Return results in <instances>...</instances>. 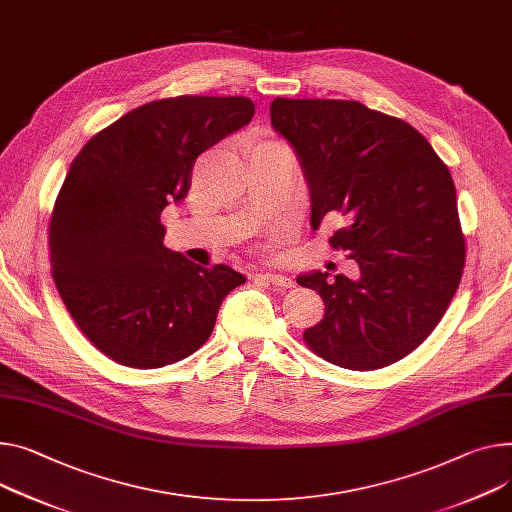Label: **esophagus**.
Returning a JSON list of instances; mask_svg holds the SVG:
<instances>
[{"label": "esophagus", "mask_w": 512, "mask_h": 512, "mask_svg": "<svg viewBox=\"0 0 512 512\" xmlns=\"http://www.w3.org/2000/svg\"><path fill=\"white\" fill-rule=\"evenodd\" d=\"M260 279L274 285V287H281V289H291L293 287V281L289 277H285V274H279V272H264V274H260Z\"/></svg>", "instance_id": "obj_1"}]
</instances>
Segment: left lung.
I'll return each instance as SVG.
<instances>
[{
	"mask_svg": "<svg viewBox=\"0 0 512 512\" xmlns=\"http://www.w3.org/2000/svg\"><path fill=\"white\" fill-rule=\"evenodd\" d=\"M270 121L297 151L311 192V225L342 215L330 244L359 262L361 279H297L324 299L303 332L324 361L373 371L416 350L459 287L465 238L449 168L408 123L355 100L274 98Z\"/></svg>",
	"mask_w": 512,
	"mask_h": 512,
	"instance_id": "8db88e82",
	"label": "left lung"
}]
</instances>
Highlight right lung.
I'll use <instances>...</instances> for the list:
<instances>
[{
  "label": "right lung",
  "mask_w": 512,
  "mask_h": 512,
  "mask_svg": "<svg viewBox=\"0 0 512 512\" xmlns=\"http://www.w3.org/2000/svg\"><path fill=\"white\" fill-rule=\"evenodd\" d=\"M244 96L143 104L75 155L49 223L57 291L86 338L133 369L186 359L211 336L221 301L246 283L164 246L162 211L182 201L203 151L248 125Z\"/></svg>",
  "instance_id": "add662e5"
}]
</instances>
